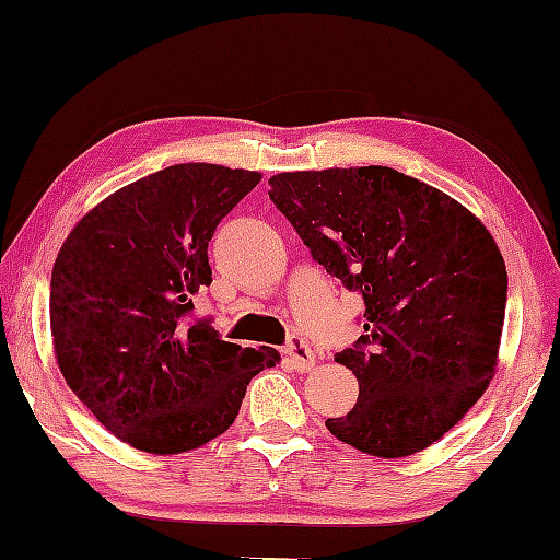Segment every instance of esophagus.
Listing matches in <instances>:
<instances>
[{
	"instance_id": "1",
	"label": "esophagus",
	"mask_w": 560,
	"mask_h": 560,
	"mask_svg": "<svg viewBox=\"0 0 560 560\" xmlns=\"http://www.w3.org/2000/svg\"><path fill=\"white\" fill-rule=\"evenodd\" d=\"M285 354L290 357V362H293V366H295L298 372H311L313 366H316V357H313L311 347L303 339H298V336H293V339H290Z\"/></svg>"
}]
</instances>
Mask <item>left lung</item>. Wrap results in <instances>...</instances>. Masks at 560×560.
<instances>
[{
	"label": "left lung",
	"mask_w": 560,
	"mask_h": 560,
	"mask_svg": "<svg viewBox=\"0 0 560 560\" xmlns=\"http://www.w3.org/2000/svg\"><path fill=\"white\" fill-rule=\"evenodd\" d=\"M270 198L313 259L364 298V334L334 359L359 400L326 428L377 458L443 439L500 362L508 267L489 229L393 167L278 173Z\"/></svg>",
	"instance_id": "obj_1"
}]
</instances>
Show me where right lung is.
Returning <instances> with one entry per match:
<instances>
[{
	"label": "right lung",
	"instance_id": "add662e5",
	"mask_svg": "<svg viewBox=\"0 0 560 560\" xmlns=\"http://www.w3.org/2000/svg\"><path fill=\"white\" fill-rule=\"evenodd\" d=\"M262 173L180 163L114 190L66 236L50 280L52 354L98 423L155 456L201 448L280 354L188 324L209 242Z\"/></svg>",
	"mask_w": 560,
	"mask_h": 560
}]
</instances>
